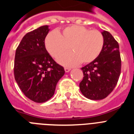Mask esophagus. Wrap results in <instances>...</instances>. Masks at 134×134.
I'll return each instance as SVG.
<instances>
[{
	"label": "esophagus",
	"mask_w": 134,
	"mask_h": 134,
	"mask_svg": "<svg viewBox=\"0 0 134 134\" xmlns=\"http://www.w3.org/2000/svg\"><path fill=\"white\" fill-rule=\"evenodd\" d=\"M70 70H71V69H70V68H69V67H65V72H69Z\"/></svg>",
	"instance_id": "34e87169"
}]
</instances>
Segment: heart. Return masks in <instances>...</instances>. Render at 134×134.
Instances as JSON below:
<instances>
[{
    "label": "heart",
    "mask_w": 134,
    "mask_h": 134,
    "mask_svg": "<svg viewBox=\"0 0 134 134\" xmlns=\"http://www.w3.org/2000/svg\"><path fill=\"white\" fill-rule=\"evenodd\" d=\"M104 38L97 30H90L83 26H68L61 32H51L45 40V45L49 53L57 58L69 49L58 58V62L64 65L74 66L81 62L88 64L94 61L102 52Z\"/></svg>",
    "instance_id": "heart-1"
}]
</instances>
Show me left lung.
Returning a JSON list of instances; mask_svg holds the SVG:
<instances>
[{"label": "left lung", "instance_id": "obj_1", "mask_svg": "<svg viewBox=\"0 0 134 134\" xmlns=\"http://www.w3.org/2000/svg\"><path fill=\"white\" fill-rule=\"evenodd\" d=\"M104 47L94 61L82 67L83 79L79 84L80 90L86 98L100 100L113 90L121 73V58L118 42L110 32H102Z\"/></svg>", "mask_w": 134, "mask_h": 134}]
</instances>
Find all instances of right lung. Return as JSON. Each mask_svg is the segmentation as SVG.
Here are the masks:
<instances>
[{
    "mask_svg": "<svg viewBox=\"0 0 134 134\" xmlns=\"http://www.w3.org/2000/svg\"><path fill=\"white\" fill-rule=\"evenodd\" d=\"M48 31V26H43L28 32L16 50V82L25 96L37 103L52 97L58 82L65 74L63 67L46 49L44 40Z\"/></svg>",
    "mask_w": 134,
    "mask_h": 134,
    "instance_id": "add662e5",
    "label": "right lung"
}]
</instances>
